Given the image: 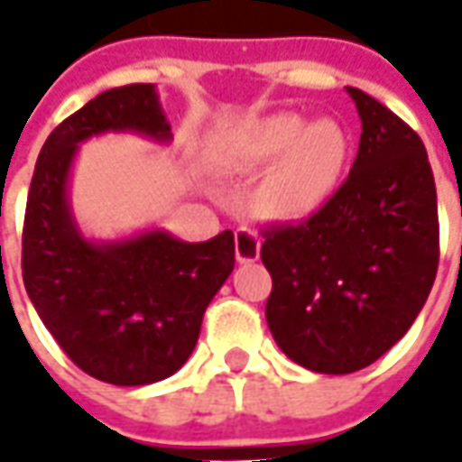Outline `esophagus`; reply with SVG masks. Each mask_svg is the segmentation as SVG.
I'll list each match as a JSON object with an SVG mask.
<instances>
[{
  "instance_id": "34e87169",
  "label": "esophagus",
  "mask_w": 462,
  "mask_h": 462,
  "mask_svg": "<svg viewBox=\"0 0 462 462\" xmlns=\"http://www.w3.org/2000/svg\"><path fill=\"white\" fill-rule=\"evenodd\" d=\"M234 246H236V259L241 264H249V262H257L259 259V236L252 228H239L236 236H234Z\"/></svg>"
}]
</instances>
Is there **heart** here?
I'll return each mask as SVG.
<instances>
[{
	"instance_id": "obj_1",
	"label": "heart",
	"mask_w": 462,
	"mask_h": 462,
	"mask_svg": "<svg viewBox=\"0 0 462 462\" xmlns=\"http://www.w3.org/2000/svg\"><path fill=\"white\" fill-rule=\"evenodd\" d=\"M223 162L257 171L254 203L277 221H303L334 198L349 162V135L331 117L306 123L295 113H273L241 125L223 146Z\"/></svg>"
}]
</instances>
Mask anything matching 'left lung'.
Here are the masks:
<instances>
[{"mask_svg": "<svg viewBox=\"0 0 462 462\" xmlns=\"http://www.w3.org/2000/svg\"><path fill=\"white\" fill-rule=\"evenodd\" d=\"M363 120L360 149L319 213L262 231L273 275L267 327L313 373L345 375L409 331L435 285L437 189L427 149L396 113L346 87Z\"/></svg>", "mask_w": 462, "mask_h": 462, "instance_id": "8db88e82", "label": "left lung"}]
</instances>
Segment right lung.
Listing matches in <instances>:
<instances>
[{"label":"right lung","instance_id":"1","mask_svg":"<svg viewBox=\"0 0 462 462\" xmlns=\"http://www.w3.org/2000/svg\"><path fill=\"white\" fill-rule=\"evenodd\" d=\"M107 131L167 141L153 84L107 89L48 135L27 192L23 280L71 363L113 385H149L192 355L205 309L234 270V234L200 244L167 231L110 244L84 239L69 208V169L81 141Z\"/></svg>","mask_w":462,"mask_h":462}]
</instances>
